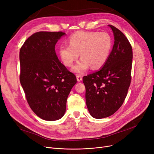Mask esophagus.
<instances>
[{
	"label": "esophagus",
	"mask_w": 154,
	"mask_h": 154,
	"mask_svg": "<svg viewBox=\"0 0 154 154\" xmlns=\"http://www.w3.org/2000/svg\"><path fill=\"white\" fill-rule=\"evenodd\" d=\"M77 80L78 82H80L82 80V77L80 75H77Z\"/></svg>",
	"instance_id": "esophagus-1"
}]
</instances>
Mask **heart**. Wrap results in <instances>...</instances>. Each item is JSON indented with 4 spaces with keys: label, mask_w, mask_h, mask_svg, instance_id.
Segmentation results:
<instances>
[{
    "label": "heart",
    "mask_w": 154,
    "mask_h": 154,
    "mask_svg": "<svg viewBox=\"0 0 154 154\" xmlns=\"http://www.w3.org/2000/svg\"><path fill=\"white\" fill-rule=\"evenodd\" d=\"M69 45H61L60 57L65 66L71 67L78 59H80L73 67L76 74H84L91 67L98 69L106 63L110 55L112 40L106 32L80 31L72 34L69 40Z\"/></svg>",
    "instance_id": "heart-1"
}]
</instances>
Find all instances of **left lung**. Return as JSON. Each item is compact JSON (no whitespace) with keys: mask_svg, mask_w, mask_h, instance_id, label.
I'll list each match as a JSON object with an SVG mask.
<instances>
[{"mask_svg":"<svg viewBox=\"0 0 154 154\" xmlns=\"http://www.w3.org/2000/svg\"><path fill=\"white\" fill-rule=\"evenodd\" d=\"M114 44L102 69L83 77L87 109L95 119L108 117L122 106L131 82L132 48L125 35L112 25Z\"/></svg>","mask_w":154,"mask_h":154,"instance_id":"left-lung-1","label":"left lung"}]
</instances>
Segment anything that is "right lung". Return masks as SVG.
<instances>
[{
  "label": "right lung",
  "instance_id": "obj_1",
  "mask_svg": "<svg viewBox=\"0 0 154 154\" xmlns=\"http://www.w3.org/2000/svg\"><path fill=\"white\" fill-rule=\"evenodd\" d=\"M62 32H38L20 48V82L35 114L45 120L62 118L68 95L77 83L75 75L59 60L55 46Z\"/></svg>",
  "mask_w": 154,
  "mask_h": 154
}]
</instances>
